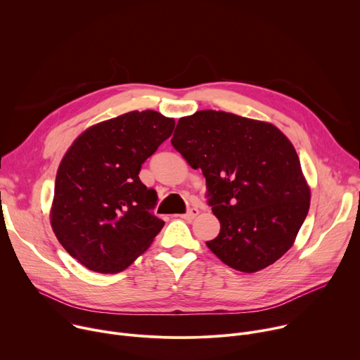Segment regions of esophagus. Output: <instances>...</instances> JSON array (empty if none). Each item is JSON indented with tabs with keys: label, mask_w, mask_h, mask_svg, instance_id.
Listing matches in <instances>:
<instances>
[{
	"label": "esophagus",
	"mask_w": 360,
	"mask_h": 360,
	"mask_svg": "<svg viewBox=\"0 0 360 360\" xmlns=\"http://www.w3.org/2000/svg\"><path fill=\"white\" fill-rule=\"evenodd\" d=\"M198 213H200V212H198L197 209H190L187 213L181 214L180 217H181V219H184V220H188V221H191L193 219H195V217L198 216Z\"/></svg>",
	"instance_id": "esophagus-1"
}]
</instances>
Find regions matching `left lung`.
Instances as JSON below:
<instances>
[{
	"label": "left lung",
	"instance_id": "obj_1",
	"mask_svg": "<svg viewBox=\"0 0 360 360\" xmlns=\"http://www.w3.org/2000/svg\"><path fill=\"white\" fill-rule=\"evenodd\" d=\"M172 144L206 177L220 221L219 236L206 245L224 264L255 273L293 246L310 187L293 144L276 126L200 110L179 120Z\"/></svg>",
	"mask_w": 360,
	"mask_h": 360
}]
</instances>
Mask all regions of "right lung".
<instances>
[{
    "label": "right lung",
    "instance_id": "obj_1",
    "mask_svg": "<svg viewBox=\"0 0 360 360\" xmlns=\"http://www.w3.org/2000/svg\"><path fill=\"white\" fill-rule=\"evenodd\" d=\"M173 129L174 118L130 111L89 127L64 154L50 221L61 246L89 270H124L163 229L151 213L157 193L139 173Z\"/></svg>",
    "mask_w": 360,
    "mask_h": 360
}]
</instances>
